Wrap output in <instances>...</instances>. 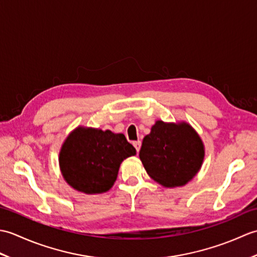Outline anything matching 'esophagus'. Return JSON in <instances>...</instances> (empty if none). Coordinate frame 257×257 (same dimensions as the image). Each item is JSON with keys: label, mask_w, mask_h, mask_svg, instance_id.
<instances>
[{"label": "esophagus", "mask_w": 257, "mask_h": 257, "mask_svg": "<svg viewBox=\"0 0 257 257\" xmlns=\"http://www.w3.org/2000/svg\"><path fill=\"white\" fill-rule=\"evenodd\" d=\"M134 146H135L136 150H137V152H139V150H140V148H141V141H135Z\"/></svg>", "instance_id": "1"}]
</instances>
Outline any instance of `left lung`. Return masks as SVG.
<instances>
[{
	"label": "left lung",
	"mask_w": 257,
	"mask_h": 257,
	"mask_svg": "<svg viewBox=\"0 0 257 257\" xmlns=\"http://www.w3.org/2000/svg\"><path fill=\"white\" fill-rule=\"evenodd\" d=\"M147 173L163 187L188 183L202 166L204 147L190 124L158 120L144 138L139 152Z\"/></svg>",
	"instance_id": "left-lung-1"
}]
</instances>
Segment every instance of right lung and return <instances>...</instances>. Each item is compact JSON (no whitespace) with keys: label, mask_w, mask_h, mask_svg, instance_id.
<instances>
[{"label":"right lung","mask_w":257,"mask_h":257,"mask_svg":"<svg viewBox=\"0 0 257 257\" xmlns=\"http://www.w3.org/2000/svg\"><path fill=\"white\" fill-rule=\"evenodd\" d=\"M136 155L122 134L79 127L59 152V167L66 182L80 192H106L116 181L120 163Z\"/></svg>","instance_id":"right-lung-1"}]
</instances>
